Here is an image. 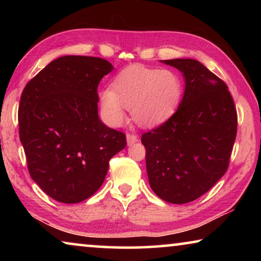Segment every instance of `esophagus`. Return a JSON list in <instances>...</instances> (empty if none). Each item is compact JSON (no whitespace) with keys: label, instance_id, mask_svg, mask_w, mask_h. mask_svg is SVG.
Wrapping results in <instances>:
<instances>
[{"label":"esophagus","instance_id":"1","mask_svg":"<svg viewBox=\"0 0 261 261\" xmlns=\"http://www.w3.org/2000/svg\"><path fill=\"white\" fill-rule=\"evenodd\" d=\"M138 140V137L135 134H127L126 135V141H127V145H132L135 144L136 141Z\"/></svg>","mask_w":261,"mask_h":261}]
</instances>
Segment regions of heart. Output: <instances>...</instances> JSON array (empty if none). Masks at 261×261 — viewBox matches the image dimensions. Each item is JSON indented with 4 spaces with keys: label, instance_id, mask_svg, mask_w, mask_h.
<instances>
[{
    "label": "heart",
    "instance_id": "obj_1",
    "mask_svg": "<svg viewBox=\"0 0 261 261\" xmlns=\"http://www.w3.org/2000/svg\"><path fill=\"white\" fill-rule=\"evenodd\" d=\"M183 82L169 70L131 65L117 74L112 87L101 92L107 120L114 125L124 121L125 108L141 126H154L175 114L182 99Z\"/></svg>",
    "mask_w": 261,
    "mask_h": 261
}]
</instances>
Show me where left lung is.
I'll list each match as a JSON object with an SVG mask.
<instances>
[{
	"instance_id": "8db88e82",
	"label": "left lung",
	"mask_w": 261,
	"mask_h": 261,
	"mask_svg": "<svg viewBox=\"0 0 261 261\" xmlns=\"http://www.w3.org/2000/svg\"><path fill=\"white\" fill-rule=\"evenodd\" d=\"M163 63L183 73L185 90L176 113L145 132L146 169L162 200L187 204L226 174L237 134V113L226 83L192 59Z\"/></svg>"
}]
</instances>
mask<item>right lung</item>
Listing matches in <instances>:
<instances>
[{
  "instance_id": "1",
  "label": "right lung",
  "mask_w": 261,
  "mask_h": 261,
  "mask_svg": "<svg viewBox=\"0 0 261 261\" xmlns=\"http://www.w3.org/2000/svg\"><path fill=\"white\" fill-rule=\"evenodd\" d=\"M114 67L91 56H62L26 84L19 138L31 177L53 199L76 204L102 185L109 160L126 146L98 115V86Z\"/></svg>"
}]
</instances>
